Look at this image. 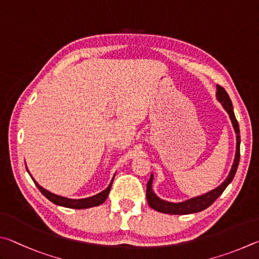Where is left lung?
Here are the masks:
<instances>
[{
  "label": "left lung",
  "instance_id": "left-lung-1",
  "mask_svg": "<svg viewBox=\"0 0 259 259\" xmlns=\"http://www.w3.org/2000/svg\"><path fill=\"white\" fill-rule=\"evenodd\" d=\"M216 98L219 101L222 103V106L229 113L230 119L232 121V125L234 127V132L237 134V150H235V157L234 161L232 165V168H231L228 178L222 183L220 187L216 189L211 190V191L207 192L202 196L194 197L189 199V200H185L183 202H169L166 200H162L159 197L156 196V193L152 191V181H153V175L151 174L150 180L148 181L147 183V200L149 206H150L152 209L157 211L164 212V214H170V215H187V214H193V212H199L206 208L212 205L217 198H219L222 193H223L226 187L232 182L235 173H237L238 165L240 161V130H239V124L237 118L234 116L233 111V106L232 101L229 97V94L226 93L224 88H222L221 85H217V92H216Z\"/></svg>",
  "mask_w": 259,
  "mask_h": 259
}]
</instances>
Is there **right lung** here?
Wrapping results in <instances>:
<instances>
[{
    "label": "right lung",
    "instance_id": "right-lung-1",
    "mask_svg": "<svg viewBox=\"0 0 259 259\" xmlns=\"http://www.w3.org/2000/svg\"><path fill=\"white\" fill-rule=\"evenodd\" d=\"M27 171H28V168H27ZM28 173H29V171H28ZM29 175H30V173H29ZM115 175H113V178H115ZM30 178H31V175H30ZM113 178L111 180L110 184H109V187L106 190H103L102 192L95 194V196L84 198V199H69V198H66V197L58 196V194H54L52 192L48 191V190H45L44 188L40 187V185L37 182H36V181L33 178H31V179H33L35 185L38 188L39 191L42 192L43 196L47 197L51 202L56 203V205H58V206L67 207V208H74V209H85V208L99 206V205H101V203L106 201L108 194H109V192H110Z\"/></svg>",
    "mask_w": 259,
    "mask_h": 259
}]
</instances>
